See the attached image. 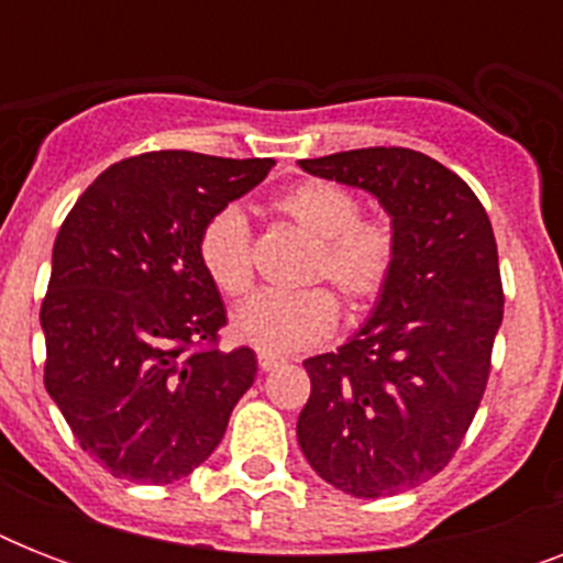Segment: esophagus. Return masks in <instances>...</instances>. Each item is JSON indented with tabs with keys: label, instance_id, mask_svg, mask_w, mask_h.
Returning a JSON list of instances; mask_svg holds the SVG:
<instances>
[{
	"label": "esophagus",
	"instance_id": "34e87169",
	"mask_svg": "<svg viewBox=\"0 0 563 563\" xmlns=\"http://www.w3.org/2000/svg\"><path fill=\"white\" fill-rule=\"evenodd\" d=\"M256 362H260V368L263 371H274V368H280L283 362V356H277V353H260V356H256Z\"/></svg>",
	"mask_w": 563,
	"mask_h": 563
}]
</instances>
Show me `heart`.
<instances>
[{
  "label": "heart",
  "mask_w": 563,
  "mask_h": 563,
  "mask_svg": "<svg viewBox=\"0 0 563 563\" xmlns=\"http://www.w3.org/2000/svg\"><path fill=\"white\" fill-rule=\"evenodd\" d=\"M274 212L312 239L303 280H330L351 309L371 307L385 291L397 265V230L388 219L360 216L351 189L324 178L300 180L274 195ZM198 260L221 295L239 298L251 289V228L239 207H221L198 233ZM339 307L327 289L291 295L263 291L230 318L239 342L263 353H291L321 344L335 330Z\"/></svg>",
  "instance_id": "heart-1"
}]
</instances>
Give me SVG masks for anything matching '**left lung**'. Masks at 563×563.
Masks as SVG:
<instances>
[{
  "instance_id": "1",
  "label": "left lung",
  "mask_w": 563,
  "mask_h": 563,
  "mask_svg": "<svg viewBox=\"0 0 563 563\" xmlns=\"http://www.w3.org/2000/svg\"><path fill=\"white\" fill-rule=\"evenodd\" d=\"M300 169L365 189L397 230V265L371 318L303 362L312 391L298 444L360 499L418 488L446 467L479 409L503 324L488 212L459 175L411 148H356Z\"/></svg>"
}]
</instances>
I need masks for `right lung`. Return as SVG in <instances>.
<instances>
[{
	"mask_svg": "<svg viewBox=\"0 0 563 563\" xmlns=\"http://www.w3.org/2000/svg\"><path fill=\"white\" fill-rule=\"evenodd\" d=\"M272 166L195 152L128 157L60 224L40 309L43 379L84 453L119 479L189 476L254 385L251 347H212L228 318L198 260V233Z\"/></svg>",
	"mask_w": 563,
	"mask_h": 563,
	"instance_id": "right-lung-1",
	"label": "right lung"
}]
</instances>
